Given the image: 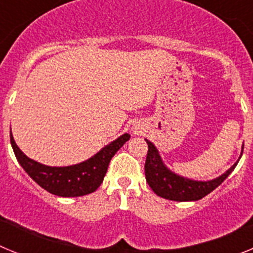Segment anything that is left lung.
<instances>
[{
  "label": "left lung",
  "instance_id": "left-lung-1",
  "mask_svg": "<svg viewBox=\"0 0 253 253\" xmlns=\"http://www.w3.org/2000/svg\"><path fill=\"white\" fill-rule=\"evenodd\" d=\"M146 142L148 144V153H147L146 165H144L147 182L158 196L173 200V202H196V200H200L222 184L223 181L231 175V172L233 171L234 167L238 163V161H237L228 171H225L223 175L213 178V180H190V178L182 177V176L177 175L169 169H167L162 158H161L160 153H158V149L154 147L153 143L149 142L148 139H146ZM241 156H242V153H241Z\"/></svg>",
  "mask_w": 253,
  "mask_h": 253
}]
</instances>
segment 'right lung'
<instances>
[{
  "label": "right lung",
  "mask_w": 253,
  "mask_h": 253,
  "mask_svg": "<svg viewBox=\"0 0 253 253\" xmlns=\"http://www.w3.org/2000/svg\"><path fill=\"white\" fill-rule=\"evenodd\" d=\"M129 138L130 135L128 133L123 134L95 156L73 166L50 167L31 160L22 153L10 130L11 146L22 169L39 186L48 193L62 198H75L93 193L101 185L114 154L124 146Z\"/></svg>",
  "instance_id": "obj_1"
}]
</instances>
